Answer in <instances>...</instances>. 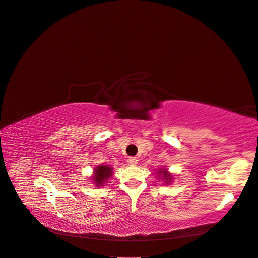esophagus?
I'll return each mask as SVG.
<instances>
[{"instance_id":"34e87169","label":"esophagus","mask_w":258,"mask_h":258,"mask_svg":"<svg viewBox=\"0 0 258 258\" xmlns=\"http://www.w3.org/2000/svg\"><path fill=\"white\" fill-rule=\"evenodd\" d=\"M128 163L130 166H137L138 165V159L136 157H130L128 159Z\"/></svg>"}]
</instances>
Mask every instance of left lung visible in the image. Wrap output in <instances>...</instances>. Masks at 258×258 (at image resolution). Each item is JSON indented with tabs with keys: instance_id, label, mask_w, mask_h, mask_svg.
Segmentation results:
<instances>
[{
	"instance_id": "8db88e82",
	"label": "left lung",
	"mask_w": 258,
	"mask_h": 258,
	"mask_svg": "<svg viewBox=\"0 0 258 258\" xmlns=\"http://www.w3.org/2000/svg\"><path fill=\"white\" fill-rule=\"evenodd\" d=\"M157 178L159 181H162V183L165 185H170L173 182L174 175L172 173H170L167 168H159L157 171Z\"/></svg>"
}]
</instances>
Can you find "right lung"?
<instances>
[{"label":"right lung","instance_id":"add662e5","mask_svg":"<svg viewBox=\"0 0 258 258\" xmlns=\"http://www.w3.org/2000/svg\"><path fill=\"white\" fill-rule=\"evenodd\" d=\"M113 174V168L107 165H100L93 169L91 175V182L95 183L96 187H102L107 183V179Z\"/></svg>","mask_w":258,"mask_h":258}]
</instances>
